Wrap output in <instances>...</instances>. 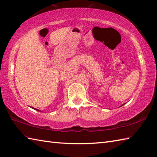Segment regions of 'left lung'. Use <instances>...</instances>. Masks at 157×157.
Instances as JSON below:
<instances>
[{
  "instance_id": "8db88e82",
  "label": "left lung",
  "mask_w": 157,
  "mask_h": 157,
  "mask_svg": "<svg viewBox=\"0 0 157 157\" xmlns=\"http://www.w3.org/2000/svg\"><path fill=\"white\" fill-rule=\"evenodd\" d=\"M124 105V104H122V105L121 106H122V105Z\"/></svg>"
}]
</instances>
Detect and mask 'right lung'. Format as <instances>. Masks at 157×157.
I'll list each match as a JSON object with an SVG mask.
<instances>
[{
  "mask_svg": "<svg viewBox=\"0 0 157 157\" xmlns=\"http://www.w3.org/2000/svg\"><path fill=\"white\" fill-rule=\"evenodd\" d=\"M33 109H35V110H36V111H38V112H41V110H39V109H38L34 108V107H33Z\"/></svg>",
  "mask_w": 157,
  "mask_h": 157,
  "instance_id": "obj_1",
  "label": "right lung"
}]
</instances>
